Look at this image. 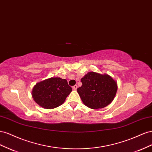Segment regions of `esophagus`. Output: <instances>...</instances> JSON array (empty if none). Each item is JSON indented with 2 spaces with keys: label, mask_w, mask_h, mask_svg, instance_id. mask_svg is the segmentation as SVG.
<instances>
[{
  "label": "esophagus",
  "mask_w": 152,
  "mask_h": 152,
  "mask_svg": "<svg viewBox=\"0 0 152 152\" xmlns=\"http://www.w3.org/2000/svg\"><path fill=\"white\" fill-rule=\"evenodd\" d=\"M77 88V85H75V86H72V89H73L74 90H76Z\"/></svg>",
  "instance_id": "obj_1"
}]
</instances>
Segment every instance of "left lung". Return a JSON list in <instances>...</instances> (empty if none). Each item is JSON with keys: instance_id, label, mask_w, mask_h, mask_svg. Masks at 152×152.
<instances>
[{"instance_id": "1", "label": "left lung", "mask_w": 152, "mask_h": 152, "mask_svg": "<svg viewBox=\"0 0 152 152\" xmlns=\"http://www.w3.org/2000/svg\"><path fill=\"white\" fill-rule=\"evenodd\" d=\"M81 81L82 86L77 92L86 106L94 110L101 109L113 101L118 86L116 81L109 75L88 72Z\"/></svg>"}]
</instances>
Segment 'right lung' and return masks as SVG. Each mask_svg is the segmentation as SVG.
<instances>
[{
	"label": "right lung",
	"instance_id": "right-lung-1",
	"mask_svg": "<svg viewBox=\"0 0 152 152\" xmlns=\"http://www.w3.org/2000/svg\"><path fill=\"white\" fill-rule=\"evenodd\" d=\"M71 91L72 88L66 79L53 77L34 85L32 95L39 106L51 110L62 105Z\"/></svg>",
	"mask_w": 152,
	"mask_h": 152
}]
</instances>
